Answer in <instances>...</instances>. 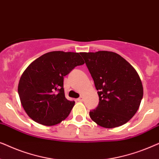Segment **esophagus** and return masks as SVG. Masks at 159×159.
Here are the masks:
<instances>
[{
	"label": "esophagus",
	"mask_w": 159,
	"mask_h": 159,
	"mask_svg": "<svg viewBox=\"0 0 159 159\" xmlns=\"http://www.w3.org/2000/svg\"><path fill=\"white\" fill-rule=\"evenodd\" d=\"M82 101H83V98L82 97H80V98H77V101L82 102Z\"/></svg>",
	"instance_id": "1"
}]
</instances>
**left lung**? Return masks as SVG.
<instances>
[{"label":"left lung","instance_id":"8db88e82","mask_svg":"<svg viewBox=\"0 0 159 159\" xmlns=\"http://www.w3.org/2000/svg\"><path fill=\"white\" fill-rule=\"evenodd\" d=\"M94 80L99 96L90 116L101 127L125 125L138 111L143 96L140 76L133 66L114 52L80 53Z\"/></svg>","mask_w":159,"mask_h":159}]
</instances>
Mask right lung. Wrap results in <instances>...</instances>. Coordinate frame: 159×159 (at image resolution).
I'll list each match as a JSON object with an SVG mask.
<instances>
[{
    "instance_id": "right-lung-1",
    "label": "right lung",
    "mask_w": 159,
    "mask_h": 159,
    "mask_svg": "<svg viewBox=\"0 0 159 159\" xmlns=\"http://www.w3.org/2000/svg\"><path fill=\"white\" fill-rule=\"evenodd\" d=\"M84 62L79 53L52 51L32 62L21 76L18 93L32 120L53 126L65 120L75 106L64 95V77Z\"/></svg>"
}]
</instances>
